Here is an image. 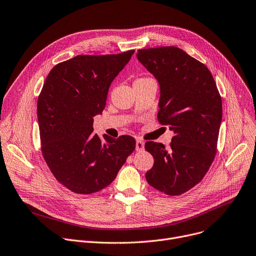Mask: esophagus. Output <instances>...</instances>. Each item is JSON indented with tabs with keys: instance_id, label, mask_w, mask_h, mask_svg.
Listing matches in <instances>:
<instances>
[{
	"instance_id": "34e87169",
	"label": "esophagus",
	"mask_w": 256,
	"mask_h": 256,
	"mask_svg": "<svg viewBox=\"0 0 256 256\" xmlns=\"http://www.w3.org/2000/svg\"><path fill=\"white\" fill-rule=\"evenodd\" d=\"M145 146H144V142L141 140H136V152H141L144 151Z\"/></svg>"
}]
</instances>
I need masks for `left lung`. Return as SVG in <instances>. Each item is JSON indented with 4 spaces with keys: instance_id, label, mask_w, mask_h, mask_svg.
I'll return each mask as SVG.
<instances>
[{
    "instance_id": "left-lung-1",
    "label": "left lung",
    "mask_w": 256,
    "mask_h": 256,
    "mask_svg": "<svg viewBox=\"0 0 256 256\" xmlns=\"http://www.w3.org/2000/svg\"><path fill=\"white\" fill-rule=\"evenodd\" d=\"M136 58L159 84V122L174 134L168 148L146 142L154 158L146 180L160 192L180 195L203 178L214 159L222 98L208 68L180 48L138 50Z\"/></svg>"
}]
</instances>
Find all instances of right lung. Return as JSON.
I'll list each match as a JSON object with an SVG mask.
<instances>
[{"label":"right lung","mask_w":256,"mask_h":256,"mask_svg":"<svg viewBox=\"0 0 256 256\" xmlns=\"http://www.w3.org/2000/svg\"><path fill=\"white\" fill-rule=\"evenodd\" d=\"M134 50L118 55H78L53 67L38 99L42 152L67 189L92 194L109 186L136 148L134 138L92 132L113 80Z\"/></svg>","instance_id":"1"}]
</instances>
